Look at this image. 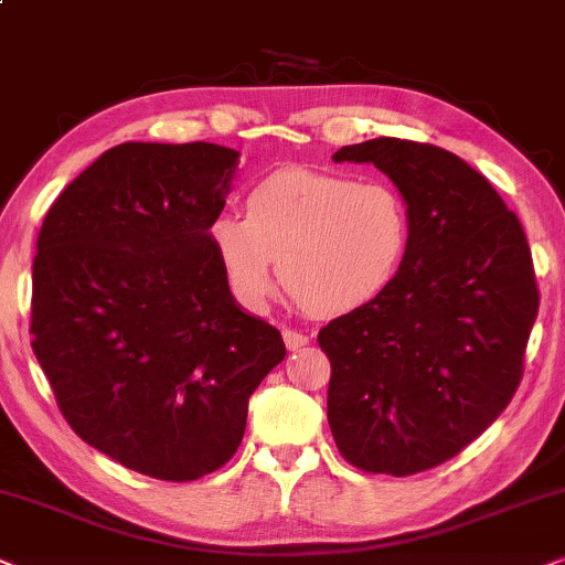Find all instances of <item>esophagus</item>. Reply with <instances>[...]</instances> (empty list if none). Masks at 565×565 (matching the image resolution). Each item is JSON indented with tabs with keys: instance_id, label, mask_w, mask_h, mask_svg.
<instances>
[{
	"instance_id": "1",
	"label": "esophagus",
	"mask_w": 565,
	"mask_h": 565,
	"mask_svg": "<svg viewBox=\"0 0 565 565\" xmlns=\"http://www.w3.org/2000/svg\"><path fill=\"white\" fill-rule=\"evenodd\" d=\"M281 335H284V343H287L289 351H297V349H302V345L310 343V338H307L305 333H299V330H295V328H284Z\"/></svg>"
}]
</instances>
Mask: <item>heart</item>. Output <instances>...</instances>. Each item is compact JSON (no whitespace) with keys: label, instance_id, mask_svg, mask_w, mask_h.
I'll list each match as a JSON object with an SVG mask.
<instances>
[{"label":"heart","instance_id":"1","mask_svg":"<svg viewBox=\"0 0 565 565\" xmlns=\"http://www.w3.org/2000/svg\"><path fill=\"white\" fill-rule=\"evenodd\" d=\"M209 239L232 295L258 310L278 276L299 305L343 315L395 281L411 243L408 204L382 180L281 170L258 183L245 216L220 212Z\"/></svg>","mask_w":565,"mask_h":565}]
</instances>
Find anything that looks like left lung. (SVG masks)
Masks as SVG:
<instances>
[{"label": "left lung", "instance_id": "obj_1", "mask_svg": "<svg viewBox=\"0 0 565 565\" xmlns=\"http://www.w3.org/2000/svg\"><path fill=\"white\" fill-rule=\"evenodd\" d=\"M335 162H372L408 204L395 281L318 333L328 424L364 472L416 476L452 460L514 397L540 291L516 214L460 157L380 137Z\"/></svg>", "mask_w": 565, "mask_h": 565}]
</instances>
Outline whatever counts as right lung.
<instances>
[{
	"instance_id": "right-lung-1",
	"label": "right lung",
	"mask_w": 565,
	"mask_h": 565,
	"mask_svg": "<svg viewBox=\"0 0 565 565\" xmlns=\"http://www.w3.org/2000/svg\"><path fill=\"white\" fill-rule=\"evenodd\" d=\"M235 149L126 141L51 204L33 260V353L79 439L185 483L232 460L247 401L287 356L239 310L209 224Z\"/></svg>"
}]
</instances>
